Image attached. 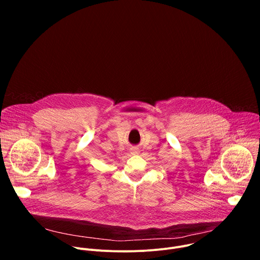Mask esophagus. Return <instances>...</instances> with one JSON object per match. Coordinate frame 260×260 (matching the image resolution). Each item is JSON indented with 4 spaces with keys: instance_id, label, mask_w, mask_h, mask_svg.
<instances>
[{
    "instance_id": "34e87169",
    "label": "esophagus",
    "mask_w": 260,
    "mask_h": 260,
    "mask_svg": "<svg viewBox=\"0 0 260 260\" xmlns=\"http://www.w3.org/2000/svg\"><path fill=\"white\" fill-rule=\"evenodd\" d=\"M129 152L132 154H139L140 153V150L138 149V148H132V149L129 150Z\"/></svg>"
}]
</instances>
